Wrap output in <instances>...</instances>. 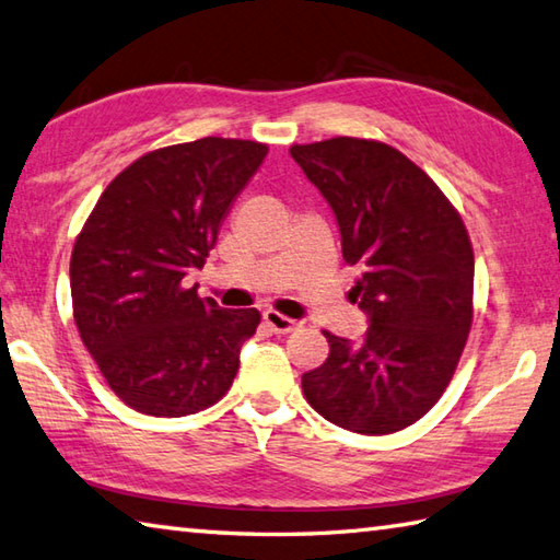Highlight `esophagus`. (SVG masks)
Wrapping results in <instances>:
<instances>
[{
    "label": "esophagus",
    "instance_id": "obj_1",
    "mask_svg": "<svg viewBox=\"0 0 560 560\" xmlns=\"http://www.w3.org/2000/svg\"><path fill=\"white\" fill-rule=\"evenodd\" d=\"M261 315H264V323H267L273 332H291V330H296L299 325H301L299 320L287 318V315H283V313L271 311V308L264 311Z\"/></svg>",
    "mask_w": 560,
    "mask_h": 560
}]
</instances>
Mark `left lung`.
Returning a JSON list of instances; mask_svg holds the SVG:
<instances>
[{
    "instance_id": "obj_1",
    "label": "left lung",
    "mask_w": 560,
    "mask_h": 560,
    "mask_svg": "<svg viewBox=\"0 0 560 560\" xmlns=\"http://www.w3.org/2000/svg\"><path fill=\"white\" fill-rule=\"evenodd\" d=\"M291 156L338 220L350 291L368 313L364 338L323 330L330 354L301 377L323 419L384 435L441 399L472 325L475 257L457 210L425 171L374 139L293 144Z\"/></svg>"
}]
</instances>
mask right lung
Returning <instances> with one entry per match:
<instances>
[{
	"label": "right lung",
	"instance_id": "add662e5",
	"mask_svg": "<svg viewBox=\"0 0 560 560\" xmlns=\"http://www.w3.org/2000/svg\"><path fill=\"white\" fill-rule=\"evenodd\" d=\"M267 151L222 137L149 151L109 183L80 230L70 257L80 340L139 413H198L235 380L259 311L220 308L183 279L202 269Z\"/></svg>",
	"mask_w": 560,
	"mask_h": 560
}]
</instances>
